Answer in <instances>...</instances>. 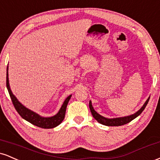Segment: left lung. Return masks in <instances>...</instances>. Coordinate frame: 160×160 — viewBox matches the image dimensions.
Instances as JSON below:
<instances>
[{
    "instance_id": "8db88e82",
    "label": "left lung",
    "mask_w": 160,
    "mask_h": 160,
    "mask_svg": "<svg viewBox=\"0 0 160 160\" xmlns=\"http://www.w3.org/2000/svg\"><path fill=\"white\" fill-rule=\"evenodd\" d=\"M149 99H150V97L147 99V101L145 102V103L143 104L142 107H141L137 112H135V113H133V114L126 116V117H117V118H106V117L100 115L99 113H98L95 111L94 108L92 107V105L91 101H89V109H90V111L92 114L93 116V117L98 121L99 123L104 125V126H122V125H125L128 123V122H131V121L134 120V119H135L137 117H138V116L142 113V111H144V108H146L147 104H148V102H149Z\"/></svg>"
}]
</instances>
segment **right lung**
Returning <instances> with one entry per match:
<instances>
[{"label":"right lung","instance_id":"right-lung-1","mask_svg":"<svg viewBox=\"0 0 160 160\" xmlns=\"http://www.w3.org/2000/svg\"><path fill=\"white\" fill-rule=\"evenodd\" d=\"M7 90L9 92V94H10L11 100L12 102V104H13L14 107H15L16 110L19 113V114L22 117L24 120L31 122V123L34 125V126L43 128H52L58 126L63 121L64 118H65L66 108H67L68 103L70 98H71V95H70L69 96L66 98L65 102L62 104L61 108H60L59 111H58L56 115L52 116V117H42V116L39 115L38 113H35V112L33 111H31L30 109L25 107L21 102H19V100L16 98L15 95L12 94L10 89V83H9L8 66H7Z\"/></svg>","mask_w":160,"mask_h":160}]
</instances>
